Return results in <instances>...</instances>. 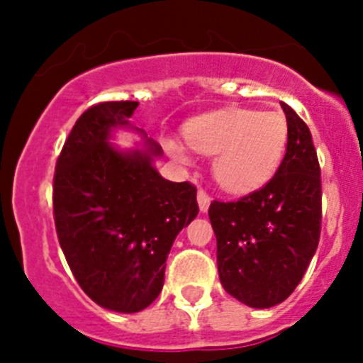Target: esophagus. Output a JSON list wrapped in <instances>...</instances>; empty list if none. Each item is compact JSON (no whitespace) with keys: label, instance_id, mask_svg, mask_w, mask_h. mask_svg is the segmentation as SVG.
Here are the masks:
<instances>
[{"label":"esophagus","instance_id":"esophagus-1","mask_svg":"<svg viewBox=\"0 0 363 363\" xmlns=\"http://www.w3.org/2000/svg\"><path fill=\"white\" fill-rule=\"evenodd\" d=\"M209 205L211 196L203 191V189H200V191H198V207H200L201 213H207V211H209Z\"/></svg>","mask_w":363,"mask_h":363}]
</instances>
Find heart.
I'll list each match as a JSON object with an SVG mask.
<instances>
[{
	"label": "heart",
	"mask_w": 363,
	"mask_h": 363,
	"mask_svg": "<svg viewBox=\"0 0 363 363\" xmlns=\"http://www.w3.org/2000/svg\"><path fill=\"white\" fill-rule=\"evenodd\" d=\"M185 138L192 150L214 156L213 174L221 189L245 194L264 187L284 162L289 127L278 111L227 108L189 121ZM167 152L179 162H191V150L167 140Z\"/></svg>",
	"instance_id": "heart-1"
}]
</instances>
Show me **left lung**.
I'll use <instances>...</instances> for the list:
<instances>
[{
	"mask_svg": "<svg viewBox=\"0 0 363 363\" xmlns=\"http://www.w3.org/2000/svg\"><path fill=\"white\" fill-rule=\"evenodd\" d=\"M289 127L284 162L267 185L238 201H213L218 274L223 289L255 309L289 298L320 240L322 184L311 130L280 101Z\"/></svg>",
	"mask_w": 363,
	"mask_h": 363,
	"instance_id": "obj_1",
	"label": "left lung"
}]
</instances>
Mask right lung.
I'll return each mask as SVG.
<instances>
[{
	"label": "right lung",
	"instance_id": "add662e5",
	"mask_svg": "<svg viewBox=\"0 0 363 363\" xmlns=\"http://www.w3.org/2000/svg\"><path fill=\"white\" fill-rule=\"evenodd\" d=\"M138 101L85 111L63 145L54 176V220L70 271L99 307L138 313L163 289L165 262L179 230L198 214L196 187L163 178L162 147L130 123ZM133 130L143 147L111 144Z\"/></svg>",
	"mask_w": 363,
	"mask_h": 363
}]
</instances>
